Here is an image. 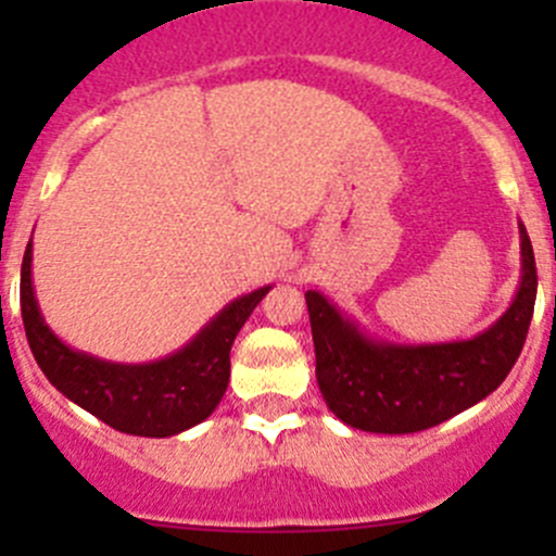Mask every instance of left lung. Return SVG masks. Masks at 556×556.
<instances>
[{"mask_svg": "<svg viewBox=\"0 0 556 556\" xmlns=\"http://www.w3.org/2000/svg\"><path fill=\"white\" fill-rule=\"evenodd\" d=\"M519 250L521 277L511 304L470 339H377L319 290H306L317 384L330 412L366 433L403 435L446 422L495 392L517 363L535 309V255L521 220Z\"/></svg>", "mask_w": 556, "mask_h": 556, "instance_id": "8db88e82", "label": "left lung"}]
</instances>
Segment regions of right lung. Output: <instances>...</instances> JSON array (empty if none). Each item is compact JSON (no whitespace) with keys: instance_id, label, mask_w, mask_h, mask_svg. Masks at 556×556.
<instances>
[{"instance_id":"right-lung-1","label":"right lung","mask_w":556,"mask_h":556,"mask_svg":"<svg viewBox=\"0 0 556 556\" xmlns=\"http://www.w3.org/2000/svg\"><path fill=\"white\" fill-rule=\"evenodd\" d=\"M271 285L228 301L193 339L148 363H115L75 350L39 312L31 279V242L21 263V317L37 366L64 397L110 428L144 439H169L204 422L231 379V346Z\"/></svg>"}]
</instances>
